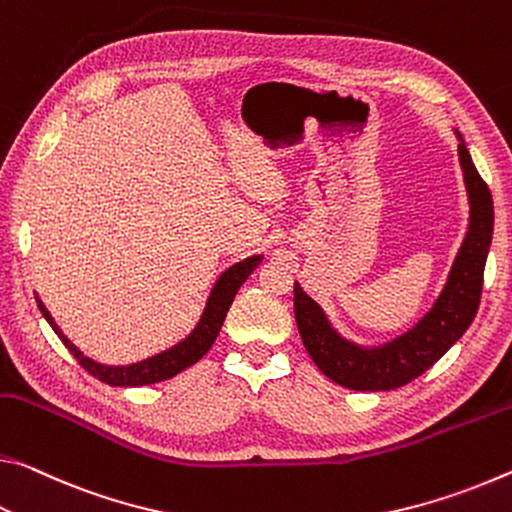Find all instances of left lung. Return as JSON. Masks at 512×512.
Wrapping results in <instances>:
<instances>
[{"mask_svg": "<svg viewBox=\"0 0 512 512\" xmlns=\"http://www.w3.org/2000/svg\"><path fill=\"white\" fill-rule=\"evenodd\" d=\"M456 138L469 199V224L445 288L420 322L381 345H358L335 331L324 308L295 281V320L304 347L324 376L349 390H395L417 379L463 338L479 311L494 206L488 183L476 172L458 131Z\"/></svg>", "mask_w": 512, "mask_h": 512, "instance_id": "left-lung-1", "label": "left lung"}]
</instances>
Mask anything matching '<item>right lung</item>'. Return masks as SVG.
<instances>
[{"label": "right lung", "mask_w": 512, "mask_h": 512, "mask_svg": "<svg viewBox=\"0 0 512 512\" xmlns=\"http://www.w3.org/2000/svg\"><path fill=\"white\" fill-rule=\"evenodd\" d=\"M261 263H263V256L254 254V256L242 258L240 263H233L231 267H226V270L217 276V281L213 283L211 295L206 299V306L199 315V322L195 324V329L170 349L158 351V354L142 358L138 363H131V365H104L88 356H83V351L74 345V342H70V338H67L61 329H58V324L54 322L52 313L45 308L43 299L36 295V301H38L40 313H43V317L49 322V326H52L54 333L61 338L67 351L79 360L83 370L90 372L99 381L115 385V388H140V385H152L158 381L172 379V376H177L179 372L186 370V367L195 365L199 358L206 356V351L213 347L217 333L222 329L224 317L229 313L233 297L238 295L242 283L249 279V274L254 272Z\"/></svg>", "instance_id": "obj_1"}]
</instances>
